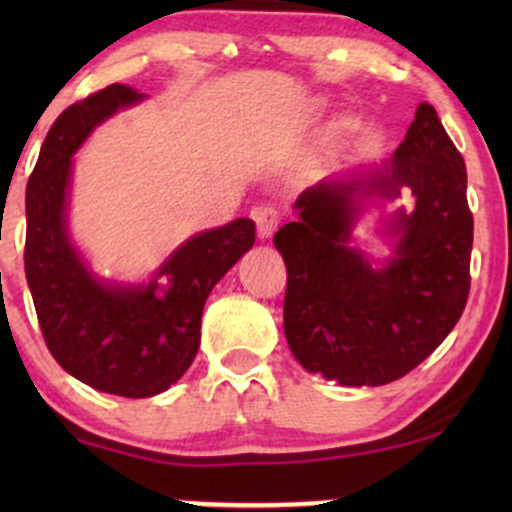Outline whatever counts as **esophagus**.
<instances>
[{
	"label": "esophagus",
	"mask_w": 512,
	"mask_h": 512,
	"mask_svg": "<svg viewBox=\"0 0 512 512\" xmlns=\"http://www.w3.org/2000/svg\"><path fill=\"white\" fill-rule=\"evenodd\" d=\"M279 211L274 207H257L252 209V221L257 223V236L262 240L272 238V233L276 231V226H279Z\"/></svg>",
	"instance_id": "esophagus-1"
}]
</instances>
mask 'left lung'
<instances>
[{
	"label": "left lung",
	"mask_w": 512,
	"mask_h": 512,
	"mask_svg": "<svg viewBox=\"0 0 512 512\" xmlns=\"http://www.w3.org/2000/svg\"><path fill=\"white\" fill-rule=\"evenodd\" d=\"M402 194L412 209L379 229L391 252L356 249L355 223ZM293 211L274 245L289 272L284 332L296 361L344 387H378L431 356L467 303L474 236L467 168L433 105L416 108L387 161L315 182Z\"/></svg>",
	"instance_id": "8db88e82"
}]
</instances>
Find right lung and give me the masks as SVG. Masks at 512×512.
<instances>
[{"label": "right lung", "instance_id": "1", "mask_svg": "<svg viewBox=\"0 0 512 512\" xmlns=\"http://www.w3.org/2000/svg\"><path fill=\"white\" fill-rule=\"evenodd\" d=\"M146 98L113 84L64 110L26 187L23 257L45 344L76 380L132 399L154 397L185 375L211 289L255 245V223L236 219L190 236L142 281L93 272L69 228L74 156L93 129Z\"/></svg>", "mask_w": 512, "mask_h": 512}]
</instances>
